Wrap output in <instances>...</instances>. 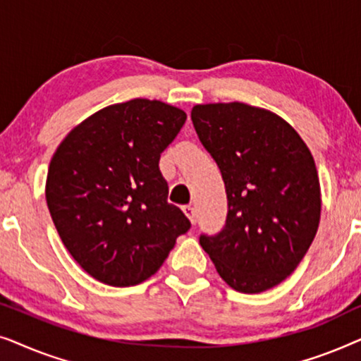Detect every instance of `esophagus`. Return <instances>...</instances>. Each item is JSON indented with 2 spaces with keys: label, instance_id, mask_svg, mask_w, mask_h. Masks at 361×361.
<instances>
[{
  "label": "esophagus",
  "instance_id": "esophagus-1",
  "mask_svg": "<svg viewBox=\"0 0 361 361\" xmlns=\"http://www.w3.org/2000/svg\"><path fill=\"white\" fill-rule=\"evenodd\" d=\"M182 210H184V214L187 215V219H189L192 224H195L197 221V215H195V209L192 205H184L182 207Z\"/></svg>",
  "mask_w": 361,
  "mask_h": 361
}]
</instances>
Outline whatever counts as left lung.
Listing matches in <instances>:
<instances>
[{
    "label": "left lung",
    "instance_id": "8db88e82",
    "mask_svg": "<svg viewBox=\"0 0 361 361\" xmlns=\"http://www.w3.org/2000/svg\"><path fill=\"white\" fill-rule=\"evenodd\" d=\"M199 140L220 167L228 215L200 236L216 273L238 293L258 294L294 273L320 221V182L298 131L246 103H207L190 113Z\"/></svg>",
    "mask_w": 361,
    "mask_h": 361
}]
</instances>
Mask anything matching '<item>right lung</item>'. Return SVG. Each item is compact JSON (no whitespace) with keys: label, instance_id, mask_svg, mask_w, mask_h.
<instances>
[{"label":"right lung","instance_id":"right-lung-1","mask_svg":"<svg viewBox=\"0 0 361 361\" xmlns=\"http://www.w3.org/2000/svg\"><path fill=\"white\" fill-rule=\"evenodd\" d=\"M185 120L180 108L135 98L93 113L54 152L49 212L72 258L100 283L128 288L149 279L190 228L167 202L159 171L161 152Z\"/></svg>","mask_w":361,"mask_h":361}]
</instances>
